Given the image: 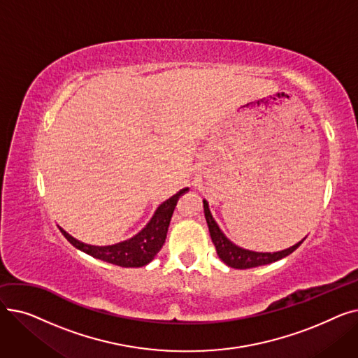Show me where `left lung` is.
Instances as JSON below:
<instances>
[{"label": "left lung", "instance_id": "left-lung-1", "mask_svg": "<svg viewBox=\"0 0 358 358\" xmlns=\"http://www.w3.org/2000/svg\"><path fill=\"white\" fill-rule=\"evenodd\" d=\"M203 208H204V217L206 222H208L209 227V232H210V238L212 242L215 243L216 252L219 255V258L224 262V264L232 267V268H238V270H245V268H252V267H259V266H266V264H271L274 261H278L281 258H285L287 255H290L293 251H296L300 243L303 241L297 242L296 245L285 250V251H278V252H254V251H248V250H242L224 236L222 234V231L219 229L217 223L213 220L210 210H209V204L206 200H203Z\"/></svg>", "mask_w": 358, "mask_h": 358}]
</instances>
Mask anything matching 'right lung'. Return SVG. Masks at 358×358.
Returning <instances> with one entry per match:
<instances>
[{
    "instance_id": "add662e5",
    "label": "right lung",
    "mask_w": 358,
    "mask_h": 358,
    "mask_svg": "<svg viewBox=\"0 0 358 358\" xmlns=\"http://www.w3.org/2000/svg\"><path fill=\"white\" fill-rule=\"evenodd\" d=\"M189 189H182L173 197L165 200L159 208L157 209L154 217L146 224L136 236L130 238L129 241L116 243V245H108V247H94L87 245L72 238L69 234H66L62 228V235L72 243L75 248L84 251L85 254L99 258L101 261L110 262V264H115L119 267H143L148 262L154 259V257L159 252L162 248L169 220H171L173 212L176 209L177 200L181 194H184Z\"/></svg>"
}]
</instances>
